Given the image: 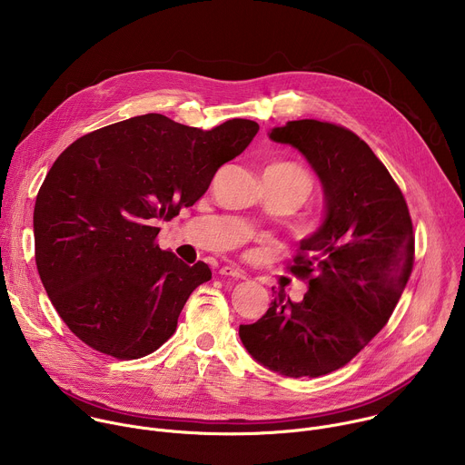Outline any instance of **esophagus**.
<instances>
[{
	"mask_svg": "<svg viewBox=\"0 0 465 465\" xmlns=\"http://www.w3.org/2000/svg\"><path fill=\"white\" fill-rule=\"evenodd\" d=\"M219 274H221V276H224V278H235V280H244V278H246V276H244V272H242L241 269L232 267V264H226V267H221Z\"/></svg>",
	"mask_w": 465,
	"mask_h": 465,
	"instance_id": "1",
	"label": "esophagus"
}]
</instances>
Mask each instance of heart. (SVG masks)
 Returning a JSON list of instances; mask_svg holds the SVG:
<instances>
[{"label":"heart","mask_w":465,"mask_h":465,"mask_svg":"<svg viewBox=\"0 0 465 465\" xmlns=\"http://www.w3.org/2000/svg\"><path fill=\"white\" fill-rule=\"evenodd\" d=\"M271 167L282 171L283 174H287V176H291V178H294V180H298V182H302V183L307 185V189H309V176H307V173H305L302 167H298V165H294V163H289V162L274 163V165H271Z\"/></svg>","instance_id":"obj_1"}]
</instances>
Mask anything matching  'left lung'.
I'll return each instance as SVG.
<instances>
[{
	"label": "left lung",
	"mask_w": 465,
	"mask_h": 465,
	"mask_svg": "<svg viewBox=\"0 0 465 465\" xmlns=\"http://www.w3.org/2000/svg\"><path fill=\"white\" fill-rule=\"evenodd\" d=\"M269 138L305 156L323 187L325 217L289 267L309 283L303 300L278 292L239 337L272 371L320 377L346 366L391 316L414 264L412 221L401 189L351 130L300 119Z\"/></svg>",
	"instance_id": "left-lung-1"
}]
</instances>
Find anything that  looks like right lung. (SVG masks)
Listing matches in <instances>:
<instances>
[{
    "mask_svg": "<svg viewBox=\"0 0 465 465\" xmlns=\"http://www.w3.org/2000/svg\"><path fill=\"white\" fill-rule=\"evenodd\" d=\"M257 130L250 119L203 130L145 114L90 132L56 158L36 196L35 257L75 337L126 361L171 339L212 271L162 250L156 224L193 206Z\"/></svg>",
    "mask_w": 465,
    "mask_h": 465,
    "instance_id": "obj_1",
    "label": "right lung"
}]
</instances>
